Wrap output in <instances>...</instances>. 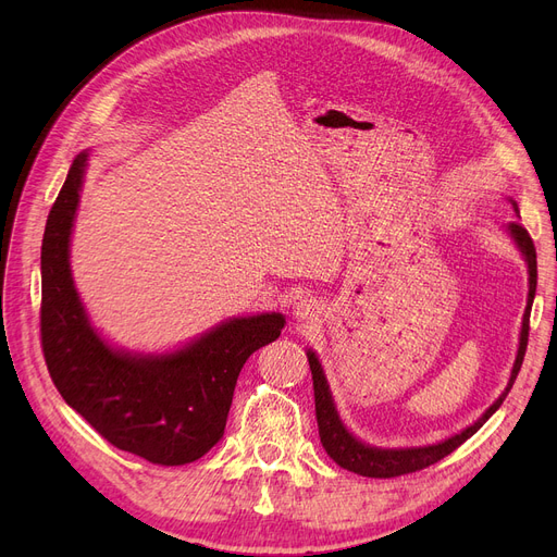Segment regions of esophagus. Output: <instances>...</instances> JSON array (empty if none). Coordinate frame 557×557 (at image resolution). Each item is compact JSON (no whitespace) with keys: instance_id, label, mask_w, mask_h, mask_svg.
<instances>
[{"instance_id":"esophagus-1","label":"esophagus","mask_w":557,"mask_h":557,"mask_svg":"<svg viewBox=\"0 0 557 557\" xmlns=\"http://www.w3.org/2000/svg\"><path fill=\"white\" fill-rule=\"evenodd\" d=\"M294 315H296V320H300V323H309V320H313L318 315V302L311 298H300L294 305Z\"/></svg>"}]
</instances>
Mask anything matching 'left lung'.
Returning a JSON list of instances; mask_svg holds the SVG:
<instances>
[{
    "instance_id": "obj_1",
    "label": "left lung",
    "mask_w": 557,
    "mask_h": 557,
    "mask_svg": "<svg viewBox=\"0 0 557 557\" xmlns=\"http://www.w3.org/2000/svg\"><path fill=\"white\" fill-rule=\"evenodd\" d=\"M515 214L519 216V205L517 200L508 198ZM508 237L515 242V246L519 248L525 267H529V300H525V309H523V318H521V332H519V347H517V357L510 370V379L508 386L504 388V393L496 397V401L487 408V411L470 426H465L460 433L445 437V441L435 443V445H422V447H397V449H386V447H374L368 445L363 441L349 431L341 416L338 408L334 404L327 376L323 366H320L318 355L313 349H307V359H309V368H311V379H313V397H315V420H318V435L320 443H323L327 456L341 465L343 470L355 472L361 476H370V479H393V476H401V474H411L418 470H424V467L437 462L441 458L449 456L454 449H458L467 437H472L494 413L496 408L504 404V399L508 397L515 379L519 374V368L523 363V355H525V345H529V318H531V307L535 300V288H537V255H535V246L533 239L529 237L525 227H521L517 221L506 225Z\"/></svg>"
}]
</instances>
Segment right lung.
I'll return each instance as SVG.
<instances>
[{"mask_svg":"<svg viewBox=\"0 0 557 557\" xmlns=\"http://www.w3.org/2000/svg\"><path fill=\"white\" fill-rule=\"evenodd\" d=\"M90 153L81 151L49 212L40 273L42 352L58 393L110 445L156 465H187L225 431L237 376L273 343L277 311L227 318L171 352H131L108 343L78 296L70 244Z\"/></svg>","mask_w":557,"mask_h":557,"instance_id":"1","label":"right lung"}]
</instances>
